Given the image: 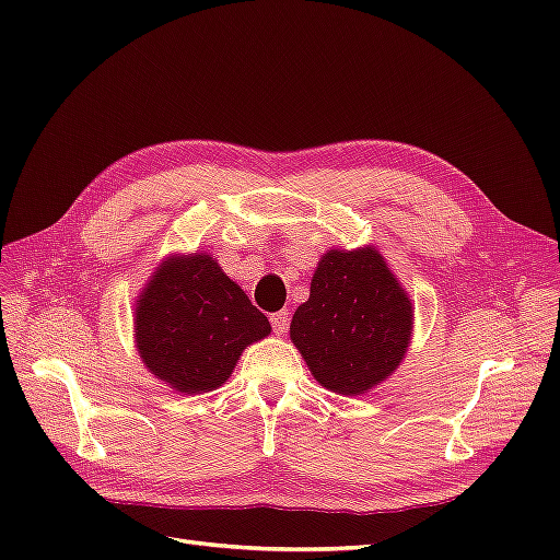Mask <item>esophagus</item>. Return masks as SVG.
I'll return each instance as SVG.
<instances>
[{"mask_svg":"<svg viewBox=\"0 0 560 560\" xmlns=\"http://www.w3.org/2000/svg\"><path fill=\"white\" fill-rule=\"evenodd\" d=\"M270 325H273V331L278 336H282L287 331V327H290V313H287V311L273 313V315H270Z\"/></svg>","mask_w":560,"mask_h":560,"instance_id":"34e87169","label":"esophagus"}]
</instances>
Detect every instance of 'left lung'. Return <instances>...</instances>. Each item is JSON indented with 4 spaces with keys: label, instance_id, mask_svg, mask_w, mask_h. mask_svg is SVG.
<instances>
[{
    "label": "left lung",
    "instance_id": "8db88e82",
    "mask_svg": "<svg viewBox=\"0 0 560 560\" xmlns=\"http://www.w3.org/2000/svg\"><path fill=\"white\" fill-rule=\"evenodd\" d=\"M290 336L322 387L358 397L401 364L413 336V303L374 245L327 249Z\"/></svg>",
    "mask_w": 560,
    "mask_h": 560
}]
</instances>
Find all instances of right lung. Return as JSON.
Segmentation results:
<instances>
[{"instance_id": "obj_1", "label": "right lung", "mask_w": 560, "mask_h": 560, "mask_svg": "<svg viewBox=\"0 0 560 560\" xmlns=\"http://www.w3.org/2000/svg\"><path fill=\"white\" fill-rule=\"evenodd\" d=\"M270 334L264 313L208 252L171 254L135 301V348L179 395L224 385L243 350Z\"/></svg>"}]
</instances>
